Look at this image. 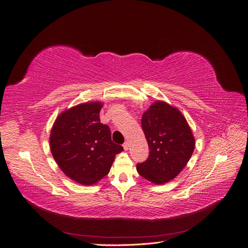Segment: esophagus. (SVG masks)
Instances as JSON below:
<instances>
[{
    "mask_svg": "<svg viewBox=\"0 0 248 248\" xmlns=\"http://www.w3.org/2000/svg\"><path fill=\"white\" fill-rule=\"evenodd\" d=\"M123 148H124V150H125V151H127V150H128V149H129V142H128V141H126V142H125V144L123 145Z\"/></svg>",
    "mask_w": 248,
    "mask_h": 248,
    "instance_id": "esophagus-1",
    "label": "esophagus"
}]
</instances>
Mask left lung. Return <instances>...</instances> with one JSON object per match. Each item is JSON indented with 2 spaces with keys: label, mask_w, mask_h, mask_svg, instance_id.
I'll return each instance as SVG.
<instances>
[{
  "label": "left lung",
  "mask_w": 248,
  "mask_h": 248,
  "mask_svg": "<svg viewBox=\"0 0 248 248\" xmlns=\"http://www.w3.org/2000/svg\"><path fill=\"white\" fill-rule=\"evenodd\" d=\"M141 128L150 153L137 170L150 182L166 184L180 174L194 151L191 128L181 111L162 100L152 103L142 114Z\"/></svg>",
  "instance_id": "1"
}]
</instances>
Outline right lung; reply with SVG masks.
I'll list each match as a JSON object with an SVG mask.
<instances>
[{
	"mask_svg": "<svg viewBox=\"0 0 248 248\" xmlns=\"http://www.w3.org/2000/svg\"><path fill=\"white\" fill-rule=\"evenodd\" d=\"M103 103H79L60 114L49 134V147L59 168L73 181L93 185L107 176L123 147L111 141L108 125L100 123Z\"/></svg>",
	"mask_w": 248,
	"mask_h": 248,
	"instance_id": "1",
	"label": "right lung"
}]
</instances>
